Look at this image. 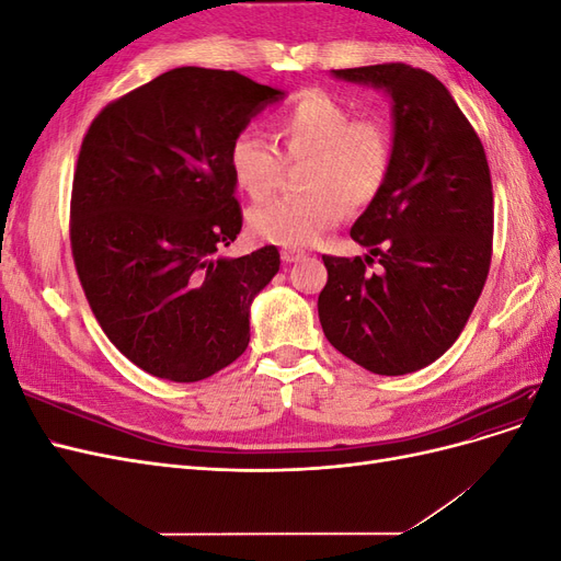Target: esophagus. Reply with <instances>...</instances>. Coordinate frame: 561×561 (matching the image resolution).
<instances>
[{
    "label": "esophagus",
    "mask_w": 561,
    "mask_h": 561,
    "mask_svg": "<svg viewBox=\"0 0 561 561\" xmlns=\"http://www.w3.org/2000/svg\"><path fill=\"white\" fill-rule=\"evenodd\" d=\"M304 257H307V254H304L301 250H295V248H285V250H280V260H283L285 264L299 262V260H304Z\"/></svg>",
    "instance_id": "obj_1"
}]
</instances>
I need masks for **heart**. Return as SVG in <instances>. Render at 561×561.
Masks as SVG:
<instances>
[{
    "instance_id": "1",
    "label": "heart",
    "mask_w": 561,
    "mask_h": 561,
    "mask_svg": "<svg viewBox=\"0 0 561 561\" xmlns=\"http://www.w3.org/2000/svg\"><path fill=\"white\" fill-rule=\"evenodd\" d=\"M276 133L290 159L304 165L307 194L276 196L248 213V229L264 243L307 248L342 222L344 208L375 201L393 163V140L377 118H355L353 110L332 95L307 91L276 116ZM233 182L250 198L274 190L283 157L257 128H243L229 145Z\"/></svg>"
}]
</instances>
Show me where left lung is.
Returning a JSON list of instances; mask_svg holds the SVG:
<instances>
[{
    "label": "left lung",
    "instance_id": "left-lung-1",
    "mask_svg": "<svg viewBox=\"0 0 561 561\" xmlns=\"http://www.w3.org/2000/svg\"><path fill=\"white\" fill-rule=\"evenodd\" d=\"M393 103V163L379 196L351 227L369 248L330 257L318 318L328 342L383 377L435 363L468 322L484 287L494 194L484 147L431 72L402 62L332 70ZM380 257L379 275L364 266Z\"/></svg>",
    "mask_w": 561,
    "mask_h": 561
}]
</instances>
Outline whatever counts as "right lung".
Wrapping results in <instances>:
<instances>
[{"label":"right lung","instance_id":"1","mask_svg":"<svg viewBox=\"0 0 561 561\" xmlns=\"http://www.w3.org/2000/svg\"><path fill=\"white\" fill-rule=\"evenodd\" d=\"M283 98L239 72L175 67L114 100L81 142L77 274L110 342L149 375L201 381L248 348L280 254H219L243 227L229 145Z\"/></svg>","mask_w":561,"mask_h":561}]
</instances>
